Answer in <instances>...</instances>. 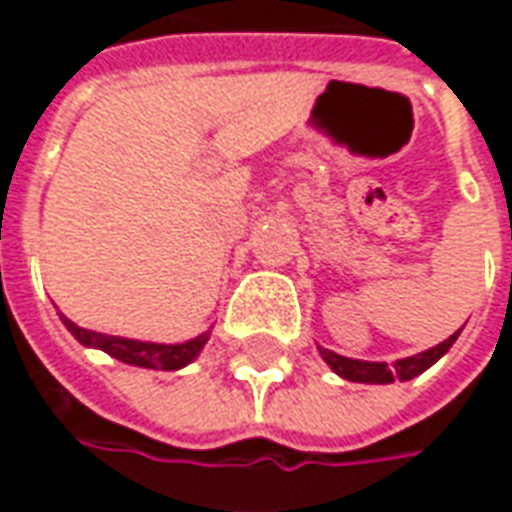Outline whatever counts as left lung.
Returning a JSON list of instances; mask_svg holds the SVG:
<instances>
[{
  "instance_id": "left-lung-1",
  "label": "left lung",
  "mask_w": 512,
  "mask_h": 512,
  "mask_svg": "<svg viewBox=\"0 0 512 512\" xmlns=\"http://www.w3.org/2000/svg\"><path fill=\"white\" fill-rule=\"evenodd\" d=\"M458 334H450L444 343H439L430 351H422V354L406 356V359H397L395 365H386V362H362V359H348V356L334 354V351H326L318 345L323 362L332 367L337 376L348 378V381H356V384H392V381H408V378L425 373L430 365H436L441 356L447 354L452 348V343L458 340Z\"/></svg>"
}]
</instances>
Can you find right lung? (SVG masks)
Segmentation results:
<instances>
[{
  "instance_id": "right-lung-1",
  "label": "right lung",
  "mask_w": 512,
  "mask_h": 512,
  "mask_svg": "<svg viewBox=\"0 0 512 512\" xmlns=\"http://www.w3.org/2000/svg\"><path fill=\"white\" fill-rule=\"evenodd\" d=\"M65 329L79 340L87 348H98V351H106L109 356H115L120 362L134 367H150V370H180L189 362L197 359V354L202 351V345L208 343L211 332H202L200 337H194L189 343L178 345H164V343H142V340H128V337H112V334L90 332V329H82L73 321H68L60 312Z\"/></svg>"
}]
</instances>
